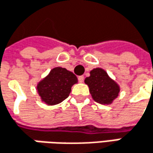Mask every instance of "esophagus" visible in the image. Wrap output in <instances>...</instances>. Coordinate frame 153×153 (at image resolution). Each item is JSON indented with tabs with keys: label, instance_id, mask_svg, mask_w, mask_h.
I'll return each instance as SVG.
<instances>
[{
	"label": "esophagus",
	"instance_id": "34e87169",
	"mask_svg": "<svg viewBox=\"0 0 153 153\" xmlns=\"http://www.w3.org/2000/svg\"><path fill=\"white\" fill-rule=\"evenodd\" d=\"M78 80H79V82H80V83L83 82V81H84V76H82V75H81V76H79L78 77Z\"/></svg>",
	"mask_w": 153,
	"mask_h": 153
}]
</instances>
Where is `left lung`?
Returning <instances> with one entry per match:
<instances>
[{
    "mask_svg": "<svg viewBox=\"0 0 153 153\" xmlns=\"http://www.w3.org/2000/svg\"><path fill=\"white\" fill-rule=\"evenodd\" d=\"M85 83L88 86L93 99L102 105L111 104L120 92L118 84L101 68L93 69L90 76L85 79Z\"/></svg>",
    "mask_w": 153,
    "mask_h": 153,
    "instance_id": "1",
    "label": "left lung"
}]
</instances>
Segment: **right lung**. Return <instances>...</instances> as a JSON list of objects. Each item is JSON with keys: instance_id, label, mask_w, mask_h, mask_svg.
Masks as SVG:
<instances>
[{"instance_id": "right-lung-1", "label": "right lung", "mask_w": 153, "mask_h": 153, "mask_svg": "<svg viewBox=\"0 0 153 153\" xmlns=\"http://www.w3.org/2000/svg\"><path fill=\"white\" fill-rule=\"evenodd\" d=\"M78 79L65 68L56 67L49 74L39 82L37 90L42 100L48 105H57L69 97L72 86L77 83Z\"/></svg>"}]
</instances>
